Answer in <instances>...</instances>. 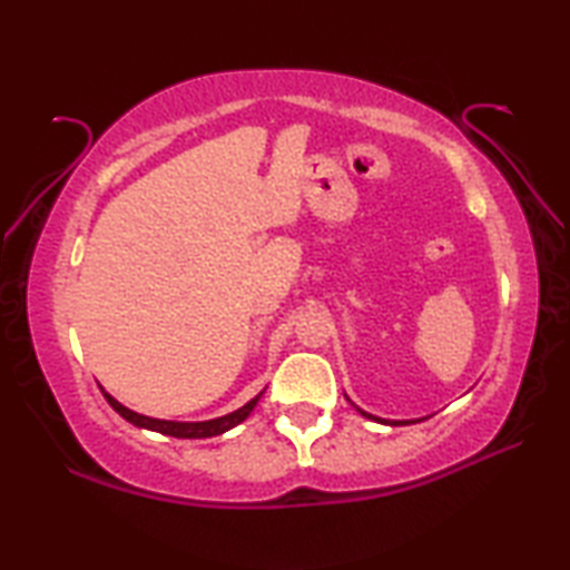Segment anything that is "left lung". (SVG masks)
Segmentation results:
<instances>
[{
  "label": "left lung",
  "instance_id": "obj_1",
  "mask_svg": "<svg viewBox=\"0 0 570 570\" xmlns=\"http://www.w3.org/2000/svg\"><path fill=\"white\" fill-rule=\"evenodd\" d=\"M346 397V394H344ZM350 400V397H346ZM352 402V400H350ZM352 407L362 414V417H366V420H374V422H380V424H394V428H397V424H412V422H420V420H384V417H377V414H370V412H364L362 407H356V404L352 402Z\"/></svg>",
  "mask_w": 570,
  "mask_h": 570
}]
</instances>
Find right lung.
Returning <instances> with one entry per match:
<instances>
[{"mask_svg": "<svg viewBox=\"0 0 570 570\" xmlns=\"http://www.w3.org/2000/svg\"><path fill=\"white\" fill-rule=\"evenodd\" d=\"M102 390V387H100ZM266 392V390H264ZM258 392L254 400L246 402L244 407H238L234 412L224 414V417H214V420H204V422H178V420H158V417H148V414H140V412H132L130 407H125L118 400L112 397L102 390L105 400L110 402V407L120 414L122 420H128L135 428H142V430H153V432H160V435H168V438H180V440H200V438H216V435H224V432L234 430L236 424L244 422L250 412H254L256 402L262 400V394Z\"/></svg>", "mask_w": 570, "mask_h": 570, "instance_id": "right-lung-1", "label": "right lung"}]
</instances>
